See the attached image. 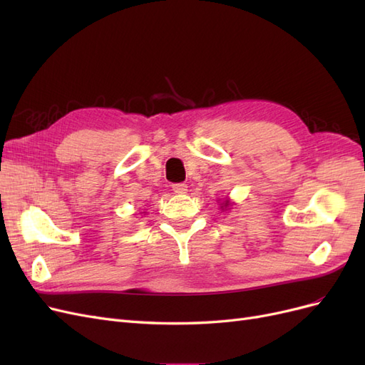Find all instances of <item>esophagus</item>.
<instances>
[{"label": "esophagus", "mask_w": 365, "mask_h": 365, "mask_svg": "<svg viewBox=\"0 0 365 365\" xmlns=\"http://www.w3.org/2000/svg\"><path fill=\"white\" fill-rule=\"evenodd\" d=\"M172 190H173L175 193L182 195V193H185V192H187V184H184V182L173 184V185H172Z\"/></svg>", "instance_id": "34e87169"}]
</instances>
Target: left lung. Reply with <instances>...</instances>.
Wrapping results in <instances>:
<instances>
[{"label": "left lung", "mask_w": 365, "mask_h": 365, "mask_svg": "<svg viewBox=\"0 0 365 365\" xmlns=\"http://www.w3.org/2000/svg\"><path fill=\"white\" fill-rule=\"evenodd\" d=\"M227 207H230V202H228V201L225 200V201H224L222 204H220V208H222V210H224V208H227Z\"/></svg>", "instance_id": "1"}]
</instances>
